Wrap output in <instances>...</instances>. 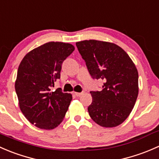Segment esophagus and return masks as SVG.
Wrapping results in <instances>:
<instances>
[{
  "mask_svg": "<svg viewBox=\"0 0 159 159\" xmlns=\"http://www.w3.org/2000/svg\"><path fill=\"white\" fill-rule=\"evenodd\" d=\"M83 94H84L83 92H75V94L77 96V97H80V96L82 95Z\"/></svg>",
  "mask_w": 159,
  "mask_h": 159,
  "instance_id": "esophagus-1",
  "label": "esophagus"
}]
</instances>
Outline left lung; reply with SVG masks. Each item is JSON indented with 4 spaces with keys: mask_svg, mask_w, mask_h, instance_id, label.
<instances>
[{
    "mask_svg": "<svg viewBox=\"0 0 159 159\" xmlns=\"http://www.w3.org/2000/svg\"><path fill=\"white\" fill-rule=\"evenodd\" d=\"M93 78L104 81L101 91H91L88 110L91 119L105 128L124 122L139 94V73L129 54L114 43L85 40L76 43Z\"/></svg>",
    "mask_w": 159,
    "mask_h": 159,
    "instance_id": "8db88e82",
    "label": "left lung"
}]
</instances>
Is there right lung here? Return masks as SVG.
Listing matches in <instances>:
<instances>
[{
  "mask_svg": "<svg viewBox=\"0 0 159 159\" xmlns=\"http://www.w3.org/2000/svg\"><path fill=\"white\" fill-rule=\"evenodd\" d=\"M74 50L68 43L51 41L29 51L19 65L15 81L19 107L39 129H55L65 118L72 95L51 89L60 78L62 63Z\"/></svg>",
  "mask_w": 159,
  "mask_h": 159,
  "instance_id": "right-lung-1",
  "label": "right lung"
}]
</instances>
